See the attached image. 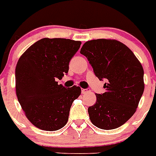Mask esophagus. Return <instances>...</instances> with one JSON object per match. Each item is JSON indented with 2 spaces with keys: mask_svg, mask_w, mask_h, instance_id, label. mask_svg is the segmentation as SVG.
<instances>
[{
  "mask_svg": "<svg viewBox=\"0 0 156 156\" xmlns=\"http://www.w3.org/2000/svg\"><path fill=\"white\" fill-rule=\"evenodd\" d=\"M87 93H90V89H82V94H86Z\"/></svg>",
  "mask_w": 156,
  "mask_h": 156,
  "instance_id": "1",
  "label": "esophagus"
}]
</instances>
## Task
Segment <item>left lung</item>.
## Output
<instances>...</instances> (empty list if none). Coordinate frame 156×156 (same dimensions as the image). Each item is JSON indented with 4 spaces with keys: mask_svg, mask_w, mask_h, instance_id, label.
Segmentation results:
<instances>
[{
    "mask_svg": "<svg viewBox=\"0 0 156 156\" xmlns=\"http://www.w3.org/2000/svg\"><path fill=\"white\" fill-rule=\"evenodd\" d=\"M80 53L87 58L95 75L106 82V92L97 93V102L88 108L90 121L102 129L121 126L133 115L144 93L141 63L126 45L111 39L86 41Z\"/></svg>",
    "mask_w": 156,
    "mask_h": 156,
    "instance_id": "1",
    "label": "left lung"
}]
</instances>
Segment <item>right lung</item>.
Listing matches in <instances>:
<instances>
[{
  "mask_svg": "<svg viewBox=\"0 0 156 156\" xmlns=\"http://www.w3.org/2000/svg\"><path fill=\"white\" fill-rule=\"evenodd\" d=\"M82 42L65 38H42L27 48L16 67L17 98L34 126L46 131L63 128L81 88L58 85L68 73L69 63Z\"/></svg>",
  "mask_w": 156,
  "mask_h": 156,
  "instance_id": "right-lung-1",
  "label": "right lung"
}]
</instances>
